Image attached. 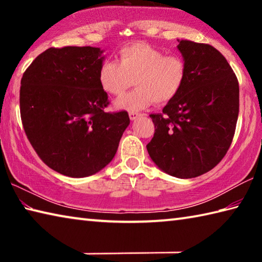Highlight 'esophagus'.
<instances>
[{"label": "esophagus", "mask_w": 262, "mask_h": 262, "mask_svg": "<svg viewBox=\"0 0 262 262\" xmlns=\"http://www.w3.org/2000/svg\"><path fill=\"white\" fill-rule=\"evenodd\" d=\"M141 113H139V112H129V118H130V120L133 121V120H136L137 118L139 117H141Z\"/></svg>", "instance_id": "obj_1"}]
</instances>
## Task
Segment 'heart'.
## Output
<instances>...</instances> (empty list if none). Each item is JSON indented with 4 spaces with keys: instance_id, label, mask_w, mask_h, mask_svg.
<instances>
[{
    "instance_id": "heart-1",
    "label": "heart",
    "mask_w": 262,
    "mask_h": 262,
    "mask_svg": "<svg viewBox=\"0 0 262 262\" xmlns=\"http://www.w3.org/2000/svg\"><path fill=\"white\" fill-rule=\"evenodd\" d=\"M187 63L181 55L164 54L145 42H135L119 51V62L105 61L98 79L103 90L121 97L135 82L136 89L117 101L119 108L141 111L152 103L164 105L180 94L187 79Z\"/></svg>"
}]
</instances>
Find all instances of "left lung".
Masks as SVG:
<instances>
[{
    "instance_id": "1",
    "label": "left lung",
    "mask_w": 262,
    "mask_h": 262,
    "mask_svg": "<svg viewBox=\"0 0 262 262\" xmlns=\"http://www.w3.org/2000/svg\"><path fill=\"white\" fill-rule=\"evenodd\" d=\"M187 63L180 94L155 125L147 150L156 165L177 178H195L210 171L232 143L239 113V84L222 53L208 43L179 40Z\"/></svg>"
}]
</instances>
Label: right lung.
<instances>
[{
	"instance_id": "right-lung-1",
	"label": "right lung",
	"mask_w": 262,
	"mask_h": 262,
	"mask_svg": "<svg viewBox=\"0 0 262 262\" xmlns=\"http://www.w3.org/2000/svg\"><path fill=\"white\" fill-rule=\"evenodd\" d=\"M101 53L90 46L51 47L20 81V118L31 145L48 167L73 178L107 165L129 125L127 111L105 112Z\"/></svg>"
}]
</instances>
